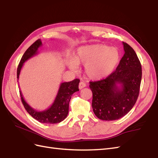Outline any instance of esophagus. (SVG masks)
Here are the masks:
<instances>
[{
	"label": "esophagus",
	"mask_w": 158,
	"mask_h": 158,
	"mask_svg": "<svg viewBox=\"0 0 158 158\" xmlns=\"http://www.w3.org/2000/svg\"><path fill=\"white\" fill-rule=\"evenodd\" d=\"M86 87V84H85L84 82H80L79 85V89H82L83 88Z\"/></svg>",
	"instance_id": "1"
}]
</instances>
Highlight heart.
Segmentation results:
<instances>
[{
    "label": "heart",
    "mask_w": 158,
    "mask_h": 158,
    "mask_svg": "<svg viewBox=\"0 0 158 158\" xmlns=\"http://www.w3.org/2000/svg\"><path fill=\"white\" fill-rule=\"evenodd\" d=\"M119 60V53L115 48L103 44H92L79 47L69 63L73 71L77 65H84V71L88 78L100 80L109 75Z\"/></svg>",
    "instance_id": "b5f03b06"
}]
</instances>
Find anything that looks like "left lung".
Returning <instances> with one entry per match:
<instances>
[{
  "label": "left lung",
  "mask_w": 158,
  "mask_h": 158,
  "mask_svg": "<svg viewBox=\"0 0 158 158\" xmlns=\"http://www.w3.org/2000/svg\"><path fill=\"white\" fill-rule=\"evenodd\" d=\"M123 44L124 54L116 70L105 79L90 82L93 110L102 120H115L124 116L138 97L142 79L140 61L133 48Z\"/></svg>",
  "instance_id": "8db88e82"
}]
</instances>
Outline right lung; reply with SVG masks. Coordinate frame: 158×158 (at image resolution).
I'll return each instance as SVG.
<instances>
[{"instance_id": "1", "label": "right lung", "mask_w": 158, "mask_h": 158, "mask_svg": "<svg viewBox=\"0 0 158 158\" xmlns=\"http://www.w3.org/2000/svg\"><path fill=\"white\" fill-rule=\"evenodd\" d=\"M42 45L40 39L36 40L33 44L27 49V50L22 56L20 64L17 69V79H19V75L24 63L31 57L38 53V48ZM80 80L75 79L69 82L61 83L58 90L56 97L52 106L49 109L38 111L31 108L24 99L21 91L20 94L21 100L25 109L35 120L41 123L56 124L64 120L68 114L69 103L72 94L79 91V83Z\"/></svg>"}]
</instances>
